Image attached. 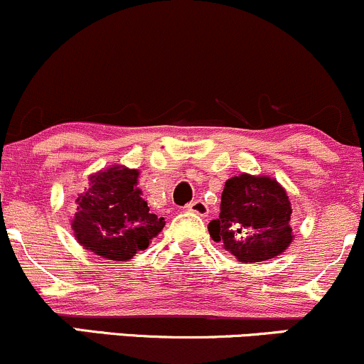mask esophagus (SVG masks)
Listing matches in <instances>:
<instances>
[{
  "mask_svg": "<svg viewBox=\"0 0 364 364\" xmlns=\"http://www.w3.org/2000/svg\"><path fill=\"white\" fill-rule=\"evenodd\" d=\"M186 208L190 212H195V214H198V215H207L208 214L207 203L203 202V200H200V198L198 200H193V202H191Z\"/></svg>",
  "mask_w": 364,
  "mask_h": 364,
  "instance_id": "34e87169",
  "label": "esophagus"
}]
</instances>
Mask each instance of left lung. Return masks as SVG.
Returning a JSON list of instances; mask_svg holds the SVG:
<instances>
[{
    "label": "left lung",
    "instance_id": "8db88e82",
    "mask_svg": "<svg viewBox=\"0 0 364 364\" xmlns=\"http://www.w3.org/2000/svg\"><path fill=\"white\" fill-rule=\"evenodd\" d=\"M291 214L289 196L275 179L240 174L225 181L208 232L240 262H263L291 245Z\"/></svg>",
    "mask_w": 364,
    "mask_h": 364
}]
</instances>
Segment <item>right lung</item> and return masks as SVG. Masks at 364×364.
<instances>
[{"label": "right lung", "instance_id": "right-lung-1", "mask_svg": "<svg viewBox=\"0 0 364 364\" xmlns=\"http://www.w3.org/2000/svg\"><path fill=\"white\" fill-rule=\"evenodd\" d=\"M139 171L114 166L90 176L89 190L77 198L72 228L78 243L109 260H129L147 250L164 217L150 214L136 188Z\"/></svg>", "mask_w": 364, "mask_h": 364}]
</instances>
